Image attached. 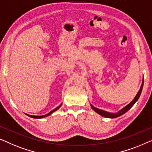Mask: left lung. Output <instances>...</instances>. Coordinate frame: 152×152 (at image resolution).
Here are the masks:
<instances>
[{"label":"left lung","mask_w":152,"mask_h":152,"mask_svg":"<svg viewBox=\"0 0 152 152\" xmlns=\"http://www.w3.org/2000/svg\"><path fill=\"white\" fill-rule=\"evenodd\" d=\"M143 83H144V78L142 79V85H141L140 86V90L138 91V92L137 93V94L135 96V98H134V100H132V101L130 102L127 104V106H125V107H123V109H121V110L118 111L117 113H111V112H106V111H104V110H100V109H98L96 107H94L92 104H90V105L91 107V108L93 109V110H94L96 112L98 113V114L101 115L102 116H104L105 117V118H117V117H118L120 116H121V115H123L125 114L127 112L128 110H130V109L132 108V107L134 105V104H135V102L137 101L138 100V98H139L141 94V91H142V87H143Z\"/></svg>","instance_id":"8db88e82"}]
</instances>
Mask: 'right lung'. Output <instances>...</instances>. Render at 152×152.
Segmentation results:
<instances>
[{"mask_svg":"<svg viewBox=\"0 0 152 152\" xmlns=\"http://www.w3.org/2000/svg\"><path fill=\"white\" fill-rule=\"evenodd\" d=\"M61 105H62V103L60 104L58 107H57L56 108H55L54 110H53L52 111H51L50 113H48V114H47L45 115H43V116H32V115H29V114H25L27 115V116H29V117H31V118H45V117H47V116H50L51 114H52V113L54 112H55V111H56L57 110H58V109L61 107Z\"/></svg>","mask_w":152,"mask_h":152,"instance_id":"obj_1","label":"right lung"}]
</instances>
